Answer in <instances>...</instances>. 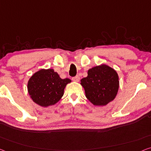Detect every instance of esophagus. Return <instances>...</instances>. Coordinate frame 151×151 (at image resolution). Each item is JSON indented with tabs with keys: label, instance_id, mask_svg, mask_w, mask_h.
Segmentation results:
<instances>
[{
	"label": "esophagus",
	"instance_id": "1",
	"mask_svg": "<svg viewBox=\"0 0 151 151\" xmlns=\"http://www.w3.org/2000/svg\"><path fill=\"white\" fill-rule=\"evenodd\" d=\"M73 81L75 82H78L80 81V77L78 75L73 78Z\"/></svg>",
	"mask_w": 151,
	"mask_h": 151
}]
</instances>
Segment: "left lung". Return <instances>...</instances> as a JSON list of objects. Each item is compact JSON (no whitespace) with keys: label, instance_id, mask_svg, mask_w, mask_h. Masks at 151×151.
Returning a JSON list of instances; mask_svg holds the SVG:
<instances>
[{"label":"left lung","instance_id":"1","mask_svg":"<svg viewBox=\"0 0 151 151\" xmlns=\"http://www.w3.org/2000/svg\"><path fill=\"white\" fill-rule=\"evenodd\" d=\"M85 96L94 106H106L115 98L119 81L116 70L106 64L90 68L81 80Z\"/></svg>","mask_w":151,"mask_h":151}]
</instances>
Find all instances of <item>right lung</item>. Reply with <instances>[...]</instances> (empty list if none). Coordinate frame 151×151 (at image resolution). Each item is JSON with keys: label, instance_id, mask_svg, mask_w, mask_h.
I'll list each match as a JSON object with an SVG mask.
<instances>
[{"label": "right lung", "instance_id": "add662e5", "mask_svg": "<svg viewBox=\"0 0 151 151\" xmlns=\"http://www.w3.org/2000/svg\"><path fill=\"white\" fill-rule=\"evenodd\" d=\"M69 78L62 79L53 69H41L31 76L28 82V91L33 102L40 106L55 104L64 95Z\"/></svg>", "mask_w": 151, "mask_h": 151}]
</instances>
